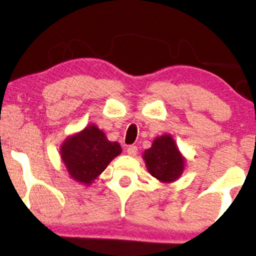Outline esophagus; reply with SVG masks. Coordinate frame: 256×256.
I'll return each instance as SVG.
<instances>
[{"instance_id":"34e87169","label":"esophagus","mask_w":256,"mask_h":256,"mask_svg":"<svg viewBox=\"0 0 256 256\" xmlns=\"http://www.w3.org/2000/svg\"><path fill=\"white\" fill-rule=\"evenodd\" d=\"M126 152H128V156H134L136 154L138 153V147L134 146V145H130V146L128 147Z\"/></svg>"}]
</instances>
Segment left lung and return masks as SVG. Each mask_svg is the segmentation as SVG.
Here are the masks:
<instances>
[{"instance_id":"obj_1","label":"left lung","mask_w":256,"mask_h":256,"mask_svg":"<svg viewBox=\"0 0 256 256\" xmlns=\"http://www.w3.org/2000/svg\"><path fill=\"white\" fill-rule=\"evenodd\" d=\"M150 174L162 182H172L181 176L184 159L178 152L170 136H162L153 142L144 154Z\"/></svg>"}]
</instances>
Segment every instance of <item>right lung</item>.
<instances>
[{"label":"right lung","instance_id":"obj_1","mask_svg":"<svg viewBox=\"0 0 256 256\" xmlns=\"http://www.w3.org/2000/svg\"><path fill=\"white\" fill-rule=\"evenodd\" d=\"M120 152V144L106 140L98 128L90 125L78 134L66 139L61 146V159L72 178L90 184Z\"/></svg>","mask_w":256,"mask_h":256}]
</instances>
